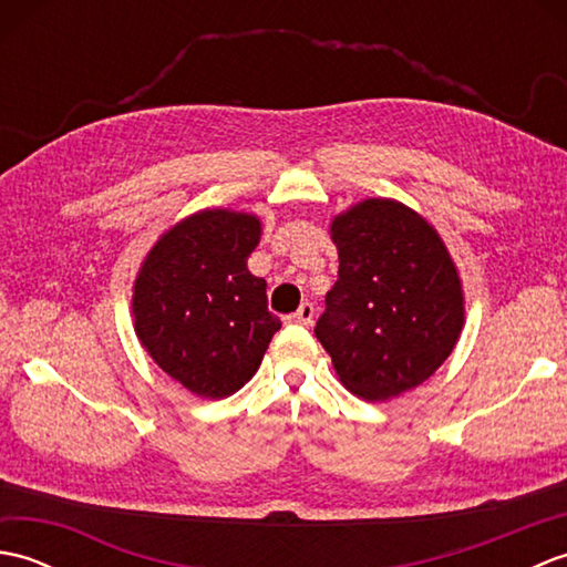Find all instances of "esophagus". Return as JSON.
<instances>
[{"mask_svg":"<svg viewBox=\"0 0 567 567\" xmlns=\"http://www.w3.org/2000/svg\"><path fill=\"white\" fill-rule=\"evenodd\" d=\"M287 321L290 323H299V327H309L311 321H315V305L311 302H302V307H299L295 315L287 317Z\"/></svg>","mask_w":567,"mask_h":567,"instance_id":"1","label":"esophagus"}]
</instances>
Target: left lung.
<instances>
[{
    "mask_svg": "<svg viewBox=\"0 0 567 567\" xmlns=\"http://www.w3.org/2000/svg\"><path fill=\"white\" fill-rule=\"evenodd\" d=\"M339 280L315 333L346 390L384 402L419 388L453 353L463 287L424 216L394 199H365L331 224Z\"/></svg>",
    "mask_w": 567,
    "mask_h": 567,
    "instance_id": "8db88e82",
    "label": "left lung"
}]
</instances>
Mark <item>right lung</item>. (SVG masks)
<instances>
[{
	"instance_id": "1",
	"label": "right lung",
	"mask_w": 567,
	"mask_h": 567,
	"mask_svg": "<svg viewBox=\"0 0 567 567\" xmlns=\"http://www.w3.org/2000/svg\"><path fill=\"white\" fill-rule=\"evenodd\" d=\"M252 214L204 209L175 224L143 260L134 285L138 341L192 394L224 400L256 375L280 319L248 256Z\"/></svg>"
}]
</instances>
